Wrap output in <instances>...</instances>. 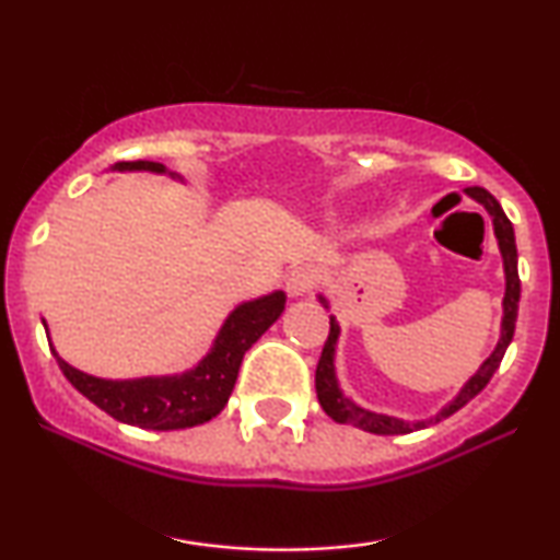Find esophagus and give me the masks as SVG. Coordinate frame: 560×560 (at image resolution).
I'll return each instance as SVG.
<instances>
[{"mask_svg": "<svg viewBox=\"0 0 560 560\" xmlns=\"http://www.w3.org/2000/svg\"><path fill=\"white\" fill-rule=\"evenodd\" d=\"M313 285H316V270H313V267H295L285 280V290L290 298L308 295Z\"/></svg>", "mask_w": 560, "mask_h": 560, "instance_id": "esophagus-1", "label": "esophagus"}]
</instances>
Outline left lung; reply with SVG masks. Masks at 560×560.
Here are the masks:
<instances>
[{
    "label": "left lung",
    "mask_w": 560,
    "mask_h": 560,
    "mask_svg": "<svg viewBox=\"0 0 560 560\" xmlns=\"http://www.w3.org/2000/svg\"><path fill=\"white\" fill-rule=\"evenodd\" d=\"M466 196H469L471 201H477L479 206H485L489 219H492L494 240H497V247H500V255H502L504 298H502L500 339H497L494 351L485 359V362L479 364V370L464 382V387L458 389L454 400H448L446 405H443V408L435 412V416L423 418V420H405V418H397V416H387V412L366 410L359 402L351 400L347 393H343L341 385H339V377H336V364H334L336 343H339L341 326H339V320H336V316H328V318H331V331H328V341L324 347V354H320V359H318L316 393H318L320 408H324L326 416L336 420V423L362 428V431H370V433H377V435H400V433L420 431V428L441 423L443 418L454 416L456 410H462L466 402L474 400V397H477L481 389L487 387V382L492 380V374L500 370L504 351H508L512 336H515V320H517V305H520L515 229H512L510 219L504 217L502 206L497 203V198L489 194V190L474 186V188H466ZM318 303L324 305V308H331V305H328V301H326V295H320V293H318Z\"/></svg>",
    "instance_id": "obj_1"
}]
</instances>
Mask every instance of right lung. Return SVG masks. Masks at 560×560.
I'll list each match as a JSON object with an SVG mask.
<instances>
[{"label":"right lung","mask_w":560,"mask_h":560,"mask_svg":"<svg viewBox=\"0 0 560 560\" xmlns=\"http://www.w3.org/2000/svg\"><path fill=\"white\" fill-rule=\"evenodd\" d=\"M112 171H144L171 175L173 180L186 183L180 173L167 171L163 163H150V160L114 163ZM282 311H285V293L282 290H272L267 295L244 301L224 318L211 349L206 351V357L196 366L180 374H158V377L135 380H104L75 370L52 347L45 320L43 326L45 334H48L52 357L58 359L60 372L96 408H102L114 420L127 425L148 428V431H180V428L201 425L224 410L229 395L234 389L236 374H240L244 351L282 316Z\"/></svg>","instance_id":"add662e5"}]
</instances>
